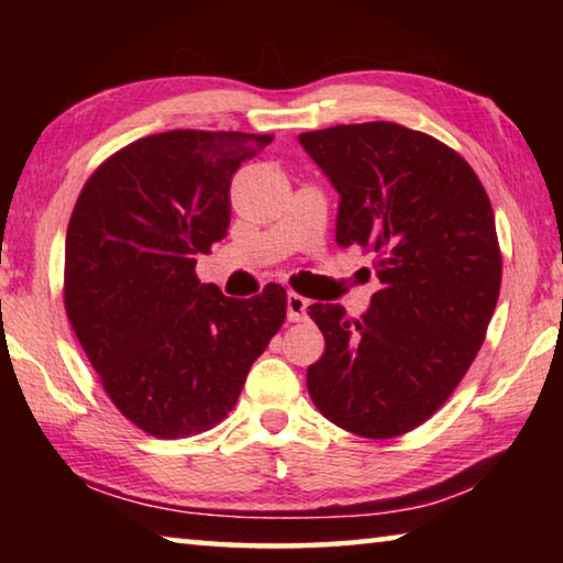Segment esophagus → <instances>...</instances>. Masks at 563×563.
<instances>
[{
	"mask_svg": "<svg viewBox=\"0 0 563 563\" xmlns=\"http://www.w3.org/2000/svg\"><path fill=\"white\" fill-rule=\"evenodd\" d=\"M308 305H310L308 298H302L298 292H288V320L300 322L308 318Z\"/></svg>",
	"mask_w": 563,
	"mask_h": 563,
	"instance_id": "34e87169",
	"label": "esophagus"
}]
</instances>
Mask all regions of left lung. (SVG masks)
Listing matches in <instances>:
<instances>
[{"label": "left lung", "instance_id": "obj_1", "mask_svg": "<svg viewBox=\"0 0 563 563\" xmlns=\"http://www.w3.org/2000/svg\"><path fill=\"white\" fill-rule=\"evenodd\" d=\"M340 194L335 241L375 253L379 290L357 320L310 305L325 352L308 393L332 424L389 440L427 422L479 352L501 288L487 190L442 141L389 121L298 136Z\"/></svg>", "mask_w": 563, "mask_h": 563}]
</instances>
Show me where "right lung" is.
Segmentation results:
<instances>
[{
	"instance_id": "add662e5",
	"label": "right lung",
	"mask_w": 563,
	"mask_h": 563,
	"mask_svg": "<svg viewBox=\"0 0 563 563\" xmlns=\"http://www.w3.org/2000/svg\"><path fill=\"white\" fill-rule=\"evenodd\" d=\"M268 133L178 129L93 170L66 228L64 308L119 412L178 440L235 407L247 369L285 322V288L225 298L196 278L231 223V180Z\"/></svg>"
}]
</instances>
